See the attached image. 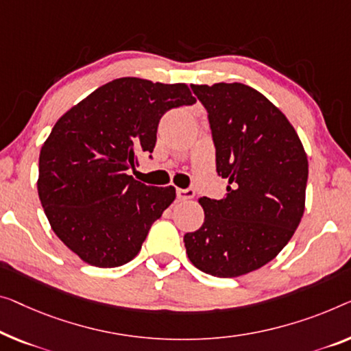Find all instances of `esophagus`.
Instances as JSON below:
<instances>
[{"instance_id":"1","label":"esophagus","mask_w":351,"mask_h":351,"mask_svg":"<svg viewBox=\"0 0 351 351\" xmlns=\"http://www.w3.org/2000/svg\"><path fill=\"white\" fill-rule=\"evenodd\" d=\"M193 195H195L193 189H176V197H178V200H181V202L191 200V198H193Z\"/></svg>"}]
</instances>
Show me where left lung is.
Wrapping results in <instances>:
<instances>
[{"label": "left lung", "mask_w": 351, "mask_h": 351, "mask_svg": "<svg viewBox=\"0 0 351 351\" xmlns=\"http://www.w3.org/2000/svg\"><path fill=\"white\" fill-rule=\"evenodd\" d=\"M208 112L222 200L203 197L205 222L184 234L192 265L216 277H238L273 260L304 214L306 151L289 119L243 83L191 85Z\"/></svg>", "instance_id": "8db88e82"}]
</instances>
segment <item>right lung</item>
Masks as SVG:
<instances>
[{"mask_svg": "<svg viewBox=\"0 0 351 351\" xmlns=\"http://www.w3.org/2000/svg\"><path fill=\"white\" fill-rule=\"evenodd\" d=\"M195 102L184 83L123 77L56 121L40 149L38 192L51 230L85 263L117 268L140 252L176 192L128 170L153 153L162 114Z\"/></svg>", "mask_w": 351, "mask_h": 351, "instance_id": "add662e5", "label": "right lung"}]
</instances>
